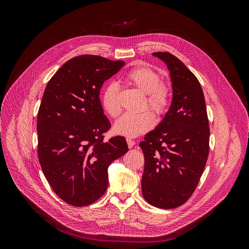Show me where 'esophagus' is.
I'll return each instance as SVG.
<instances>
[{"instance_id": "1", "label": "esophagus", "mask_w": 249, "mask_h": 249, "mask_svg": "<svg viewBox=\"0 0 249 249\" xmlns=\"http://www.w3.org/2000/svg\"><path fill=\"white\" fill-rule=\"evenodd\" d=\"M126 141H127V144H128V147H129V148H132V147L136 144V142H135L134 140L130 139V138H127Z\"/></svg>"}]
</instances>
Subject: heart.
Listing matches in <instances>:
<instances>
[{"label":"heart","mask_w":249,"mask_h":249,"mask_svg":"<svg viewBox=\"0 0 249 249\" xmlns=\"http://www.w3.org/2000/svg\"><path fill=\"white\" fill-rule=\"evenodd\" d=\"M124 81L131 87L145 93L144 108L148 107L157 115L166 112L170 102V89L161 82L160 75L153 68L142 65L129 70L124 76ZM101 105L105 113L112 118L121 113L119 89L111 84L105 88L101 96ZM155 124L154 115L146 110L139 114H124L119 118L114 131L122 136L134 138L148 132Z\"/></svg>","instance_id":"b5f03b06"}]
</instances>
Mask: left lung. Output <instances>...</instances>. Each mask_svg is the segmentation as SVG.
Returning <instances> with one entry per match:
<instances>
[{"mask_svg": "<svg viewBox=\"0 0 249 249\" xmlns=\"http://www.w3.org/2000/svg\"><path fill=\"white\" fill-rule=\"evenodd\" d=\"M170 71L173 97L159 126L140 147L145 157L142 193L151 205L173 209L195 191L209 156L210 127L202 87L174 55L155 52Z\"/></svg>", "mask_w": 249, "mask_h": 249, "instance_id": "obj_1", "label": "left lung"}]
</instances>
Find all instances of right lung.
<instances>
[{"label": "right lung", "instance_id": "add662e5", "mask_svg": "<svg viewBox=\"0 0 249 249\" xmlns=\"http://www.w3.org/2000/svg\"><path fill=\"white\" fill-rule=\"evenodd\" d=\"M124 61L81 55L67 61L48 82L37 114V154L53 191L74 207L98 200L107 189L109 164L128 152L122 136L104 142L111 124L99 91Z\"/></svg>", "mask_w": 249, "mask_h": 249}]
</instances>
